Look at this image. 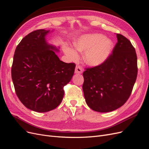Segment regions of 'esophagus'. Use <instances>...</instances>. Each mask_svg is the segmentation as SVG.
<instances>
[{
  "label": "esophagus",
  "instance_id": "1",
  "mask_svg": "<svg viewBox=\"0 0 149 149\" xmlns=\"http://www.w3.org/2000/svg\"><path fill=\"white\" fill-rule=\"evenodd\" d=\"M83 73V68L81 66H76L75 69V73L76 74H81Z\"/></svg>",
  "mask_w": 149,
  "mask_h": 149
}]
</instances>
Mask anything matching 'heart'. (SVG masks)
Returning a JSON list of instances; mask_svg holds the SVG:
<instances>
[{
	"mask_svg": "<svg viewBox=\"0 0 149 149\" xmlns=\"http://www.w3.org/2000/svg\"><path fill=\"white\" fill-rule=\"evenodd\" d=\"M75 50L84 53V59L86 63L91 66H98L104 63L113 48L112 40L104 37L101 33H88L83 35L76 40L73 43ZM73 49L66 47L65 53L73 61L79 58L78 53Z\"/></svg>",
	"mask_w": 149,
	"mask_h": 149,
	"instance_id": "b5f03b06",
	"label": "heart"
}]
</instances>
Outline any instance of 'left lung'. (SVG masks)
I'll return each mask as SVG.
<instances>
[{
  "label": "left lung",
  "instance_id": "8db88e82",
  "mask_svg": "<svg viewBox=\"0 0 149 149\" xmlns=\"http://www.w3.org/2000/svg\"><path fill=\"white\" fill-rule=\"evenodd\" d=\"M112 55L100 66L83 73V90L87 105L93 111L108 112L124 104L137 76V58L129 40L116 34Z\"/></svg>",
  "mask_w": 149,
  "mask_h": 149
}]
</instances>
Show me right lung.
<instances>
[{
    "instance_id": "obj_1",
    "label": "right lung",
    "mask_w": 149,
    "mask_h": 149,
    "mask_svg": "<svg viewBox=\"0 0 149 149\" xmlns=\"http://www.w3.org/2000/svg\"><path fill=\"white\" fill-rule=\"evenodd\" d=\"M53 31H32L21 40L13 56L12 78L17 96L28 109L38 112L60 105L63 87L74 74L75 64L66 63L56 55L60 47L49 44L47 35Z\"/></svg>"
}]
</instances>
